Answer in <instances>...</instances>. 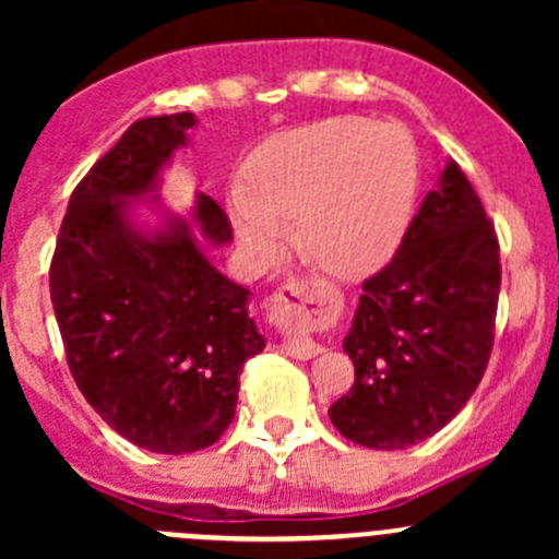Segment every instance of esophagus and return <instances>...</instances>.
Instances as JSON below:
<instances>
[{
	"label": "esophagus",
	"instance_id": "obj_1",
	"mask_svg": "<svg viewBox=\"0 0 559 559\" xmlns=\"http://www.w3.org/2000/svg\"><path fill=\"white\" fill-rule=\"evenodd\" d=\"M326 311V297L308 281H286L273 295V319L289 330H306ZM284 352L295 359H311L321 354V346L308 337L284 341Z\"/></svg>",
	"mask_w": 559,
	"mask_h": 559
}]
</instances>
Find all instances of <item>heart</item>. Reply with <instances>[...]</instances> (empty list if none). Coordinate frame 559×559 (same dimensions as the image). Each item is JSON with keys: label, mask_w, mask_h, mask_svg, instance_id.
Returning <instances> with one entry per match:
<instances>
[{"label": "heart", "mask_w": 559, "mask_h": 559, "mask_svg": "<svg viewBox=\"0 0 559 559\" xmlns=\"http://www.w3.org/2000/svg\"><path fill=\"white\" fill-rule=\"evenodd\" d=\"M419 154L397 123L326 118L292 129L251 156L229 197L235 227L273 259L297 222L300 251L321 270L359 278L392 259L414 218Z\"/></svg>", "instance_id": "obj_1"}]
</instances>
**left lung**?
Instances as JSON below:
<instances>
[{
    "instance_id": "left-lung-1",
    "label": "left lung",
    "mask_w": 559,
    "mask_h": 559,
    "mask_svg": "<svg viewBox=\"0 0 559 559\" xmlns=\"http://www.w3.org/2000/svg\"><path fill=\"white\" fill-rule=\"evenodd\" d=\"M498 295V235L447 162L392 262L362 284L343 341L354 386L330 408L337 432L394 452L447 427L487 370Z\"/></svg>"
}]
</instances>
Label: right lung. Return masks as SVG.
Masks as SVG:
<instances>
[{
    "label": "right lung",
    "mask_w": 559,
    "mask_h": 559,
    "mask_svg": "<svg viewBox=\"0 0 559 559\" xmlns=\"http://www.w3.org/2000/svg\"><path fill=\"white\" fill-rule=\"evenodd\" d=\"M194 123V112L134 121L72 191L50 262L72 379L118 436L156 454L213 447L246 359L264 348L251 292L205 257V243L233 240L216 200L197 194L191 222L165 216L151 233L132 218Z\"/></svg>",
    "instance_id": "right-lung-1"
}]
</instances>
